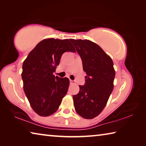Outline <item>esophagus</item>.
Here are the masks:
<instances>
[{
  "mask_svg": "<svg viewBox=\"0 0 146 146\" xmlns=\"http://www.w3.org/2000/svg\"><path fill=\"white\" fill-rule=\"evenodd\" d=\"M70 84H75V80H70Z\"/></svg>",
  "mask_w": 146,
  "mask_h": 146,
  "instance_id": "obj_1",
  "label": "esophagus"
}]
</instances>
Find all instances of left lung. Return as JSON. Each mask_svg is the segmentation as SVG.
Instances as JSON below:
<instances>
[{
  "label": "left lung",
  "mask_w": 146,
  "mask_h": 146,
  "mask_svg": "<svg viewBox=\"0 0 146 146\" xmlns=\"http://www.w3.org/2000/svg\"><path fill=\"white\" fill-rule=\"evenodd\" d=\"M82 61L86 73L84 86L73 96L76 113L86 119L100 114L113 91L115 71L111 58L100 47L89 40L70 39Z\"/></svg>",
  "instance_id": "obj_1"
}]
</instances>
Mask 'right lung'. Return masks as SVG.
Masks as SVG:
<instances>
[{
  "label": "right lung",
  "instance_id": "right-lung-1",
  "mask_svg": "<svg viewBox=\"0 0 146 146\" xmlns=\"http://www.w3.org/2000/svg\"><path fill=\"white\" fill-rule=\"evenodd\" d=\"M66 51H76L68 39H44L23 62L24 91L32 109L41 117L55 113L68 92L69 78L53 75L62 55Z\"/></svg>",
  "mask_w": 146,
  "mask_h": 146
}]
</instances>
